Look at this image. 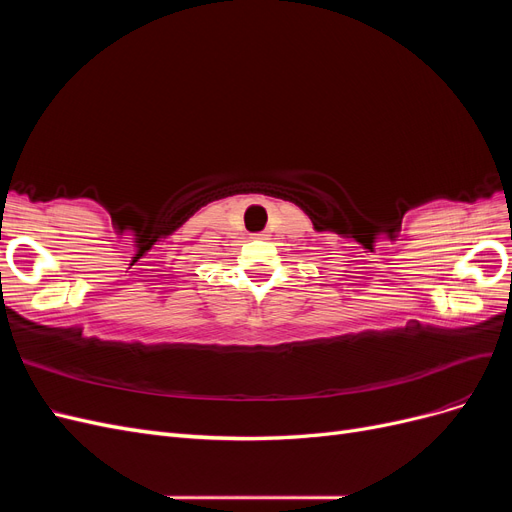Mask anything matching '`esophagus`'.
I'll list each match as a JSON object with an SVG mask.
<instances>
[{"label":"esophagus","mask_w":512,"mask_h":512,"mask_svg":"<svg viewBox=\"0 0 512 512\" xmlns=\"http://www.w3.org/2000/svg\"><path fill=\"white\" fill-rule=\"evenodd\" d=\"M271 235H269V232H258V235H254V239H262V241H265V239H269Z\"/></svg>","instance_id":"esophagus-1"}]
</instances>
